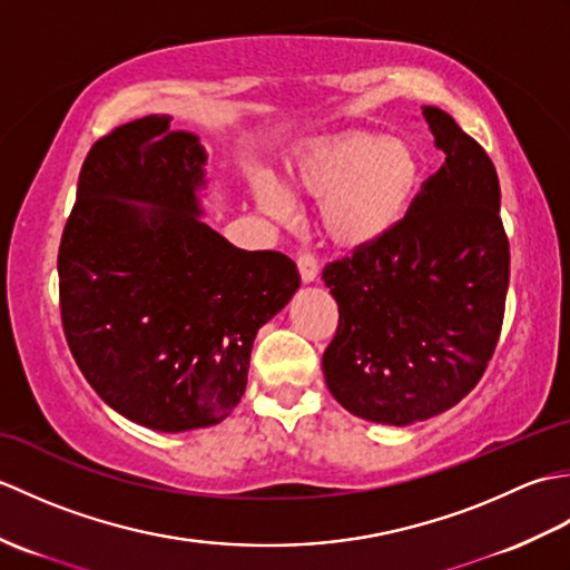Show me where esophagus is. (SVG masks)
<instances>
[{
	"mask_svg": "<svg viewBox=\"0 0 570 570\" xmlns=\"http://www.w3.org/2000/svg\"><path fill=\"white\" fill-rule=\"evenodd\" d=\"M296 264H298V274H301V278H304L306 284L316 282V278H318V259L313 257L311 252H301L298 257H296Z\"/></svg>",
	"mask_w": 570,
	"mask_h": 570,
	"instance_id": "1",
	"label": "esophagus"
}]
</instances>
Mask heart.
Instances as JSON below:
<instances>
[{
  "label": "heart",
  "mask_w": 570,
  "mask_h": 570,
  "mask_svg": "<svg viewBox=\"0 0 570 570\" xmlns=\"http://www.w3.org/2000/svg\"><path fill=\"white\" fill-rule=\"evenodd\" d=\"M296 196L323 203L321 225L337 247L360 249L406 220L423 186V161L411 141L355 131L311 151L292 171ZM259 208L278 223L294 200L269 176L252 178Z\"/></svg>",
  "instance_id": "b5f03b06"
}]
</instances>
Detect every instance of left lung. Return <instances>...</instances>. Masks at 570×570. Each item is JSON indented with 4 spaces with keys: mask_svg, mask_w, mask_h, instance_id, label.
I'll return each mask as SVG.
<instances>
[{
    "mask_svg": "<svg viewBox=\"0 0 570 570\" xmlns=\"http://www.w3.org/2000/svg\"><path fill=\"white\" fill-rule=\"evenodd\" d=\"M423 117L445 164L402 225L323 269L341 311L325 384L350 414L390 426L441 414L480 382L510 286L494 164L451 115Z\"/></svg>",
    "mask_w": 570,
    "mask_h": 570,
    "instance_id": "8db88e82",
    "label": "left lung"
}]
</instances>
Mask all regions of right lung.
<instances>
[{"mask_svg": "<svg viewBox=\"0 0 570 570\" xmlns=\"http://www.w3.org/2000/svg\"><path fill=\"white\" fill-rule=\"evenodd\" d=\"M205 159L166 115L112 129L85 156L58 249L60 321L85 380L164 433L229 416L254 335L301 286L286 254L237 249L200 220Z\"/></svg>", "mask_w": 570, "mask_h": 570, "instance_id": "add662e5", "label": "right lung"}]
</instances>
